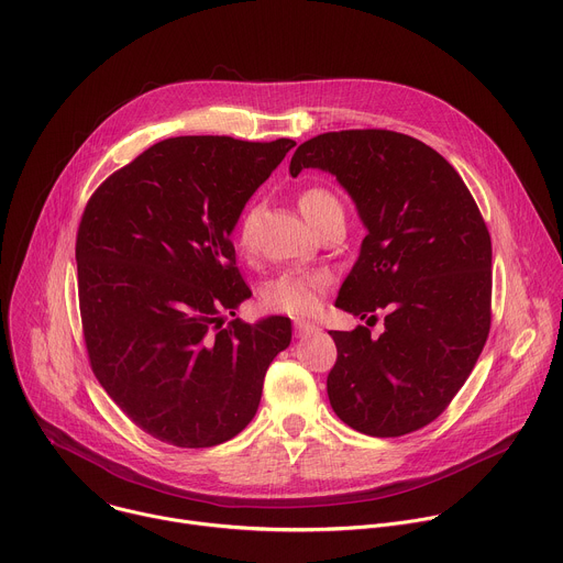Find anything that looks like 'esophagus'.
<instances>
[{
  "label": "esophagus",
  "mask_w": 563,
  "mask_h": 563,
  "mask_svg": "<svg viewBox=\"0 0 563 563\" xmlns=\"http://www.w3.org/2000/svg\"><path fill=\"white\" fill-rule=\"evenodd\" d=\"M294 325H296L298 336H309V334H316L320 330L316 323H309V320H300V318L294 320Z\"/></svg>",
  "instance_id": "esophagus-1"
}]
</instances>
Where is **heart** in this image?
Returning <instances> with one entry per match:
<instances>
[{
    "mask_svg": "<svg viewBox=\"0 0 563 563\" xmlns=\"http://www.w3.org/2000/svg\"><path fill=\"white\" fill-rule=\"evenodd\" d=\"M298 209L305 216V220L316 229L320 222L332 218V216H343V207L339 198L325 189V187H309L298 196ZM254 227L256 218L254 213H247L238 224L235 238L240 247H252L254 240ZM330 285V274L328 272H285L276 280H272L265 289V305L278 311L305 316L318 309L320 298H323L325 287Z\"/></svg>",
    "mask_w": 563,
    "mask_h": 563,
    "instance_id": "b5f03b06",
    "label": "heart"
}]
</instances>
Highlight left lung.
<instances>
[{"instance_id": "obj_1", "label": "left lung", "mask_w": 563, "mask_h": 563, "mask_svg": "<svg viewBox=\"0 0 563 563\" xmlns=\"http://www.w3.org/2000/svg\"><path fill=\"white\" fill-rule=\"evenodd\" d=\"M332 174L367 231L336 307L374 320L330 332L328 376L336 417L369 437H400L434 421L467 380L490 332L493 243L461 176L417 137L356 129L302 142L289 165ZM369 323V319H367Z\"/></svg>"}]
</instances>
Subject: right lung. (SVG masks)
<instances>
[{"instance_id": "obj_1", "label": "right lung", "mask_w": 563, "mask_h": 563, "mask_svg": "<svg viewBox=\"0 0 563 563\" xmlns=\"http://www.w3.org/2000/svg\"><path fill=\"white\" fill-rule=\"evenodd\" d=\"M294 140L187 135L153 144L89 200L75 261L91 367L146 434L211 448L256 417L291 320L222 309L252 296L231 233ZM235 316V313H233Z\"/></svg>"}]
</instances>
